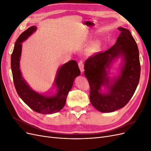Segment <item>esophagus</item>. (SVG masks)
<instances>
[{
  "label": "esophagus",
  "mask_w": 151,
  "mask_h": 151,
  "mask_svg": "<svg viewBox=\"0 0 151 151\" xmlns=\"http://www.w3.org/2000/svg\"><path fill=\"white\" fill-rule=\"evenodd\" d=\"M79 68H80V70H81V72L83 73V72H84V63H83V61H80L79 62Z\"/></svg>",
  "instance_id": "34e87169"
}]
</instances>
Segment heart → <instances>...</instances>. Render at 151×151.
Returning <instances> with one entry per match:
<instances>
[{
    "instance_id": "1",
    "label": "heart",
    "mask_w": 151,
    "mask_h": 151,
    "mask_svg": "<svg viewBox=\"0 0 151 151\" xmlns=\"http://www.w3.org/2000/svg\"><path fill=\"white\" fill-rule=\"evenodd\" d=\"M99 43L98 42H94L92 45H91V47H90V50H94L95 49H96L98 47H99Z\"/></svg>"
}]
</instances>
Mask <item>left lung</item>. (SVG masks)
<instances>
[{
    "label": "left lung",
    "mask_w": 151,
    "mask_h": 151,
    "mask_svg": "<svg viewBox=\"0 0 151 151\" xmlns=\"http://www.w3.org/2000/svg\"><path fill=\"white\" fill-rule=\"evenodd\" d=\"M115 44L104 52H99L87 59L84 75L90 86V101L97 110L109 113L119 109L129 103L139 84L140 74L137 45L129 29L120 27ZM121 57L123 62L120 74L109 76L111 64ZM102 86L107 88L102 91Z\"/></svg>",
    "instance_id": "left-lung-1"
}]
</instances>
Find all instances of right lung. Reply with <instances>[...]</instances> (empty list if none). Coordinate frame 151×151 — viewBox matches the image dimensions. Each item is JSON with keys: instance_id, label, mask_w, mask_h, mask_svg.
Segmentation results:
<instances>
[{"instance_id": "obj_1", "label": "right lung", "mask_w": 151, "mask_h": 151, "mask_svg": "<svg viewBox=\"0 0 151 151\" xmlns=\"http://www.w3.org/2000/svg\"><path fill=\"white\" fill-rule=\"evenodd\" d=\"M36 29L35 26L29 27L16 40L11 59L13 81L18 95L30 108L39 113L52 114L60 111L64 106L74 79L80 75L81 71L77 62L70 60L58 68L57 70L53 85L57 88L56 94L44 95L32 89L22 78L19 63L22 43L28 39Z\"/></svg>"}]
</instances>
